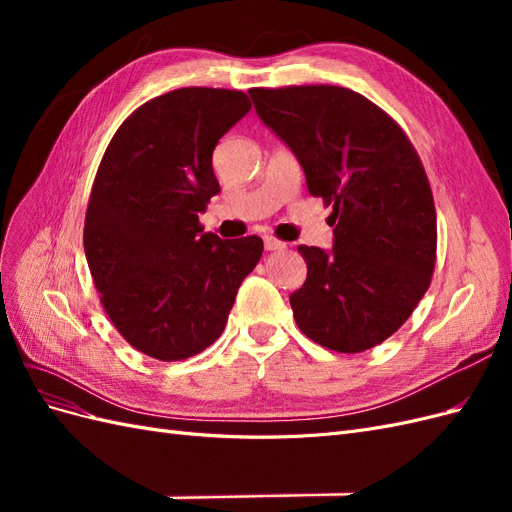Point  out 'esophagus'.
<instances>
[{
  "label": "esophagus",
  "instance_id": "34e87169",
  "mask_svg": "<svg viewBox=\"0 0 512 512\" xmlns=\"http://www.w3.org/2000/svg\"><path fill=\"white\" fill-rule=\"evenodd\" d=\"M284 247H286V243H284V241L275 239V237H265V250L275 252V250H284Z\"/></svg>",
  "mask_w": 512,
  "mask_h": 512
}]
</instances>
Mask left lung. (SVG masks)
Returning <instances> with one entry per match:
<instances>
[{"mask_svg": "<svg viewBox=\"0 0 512 512\" xmlns=\"http://www.w3.org/2000/svg\"><path fill=\"white\" fill-rule=\"evenodd\" d=\"M250 96L301 162L309 194L333 207V250L299 245L307 280L290 294L294 320L335 352L382 344L436 267V205L421 158L399 123L352 89L254 87Z\"/></svg>", "mask_w": 512, "mask_h": 512, "instance_id": "left-lung-1", "label": "left lung"}]
</instances>
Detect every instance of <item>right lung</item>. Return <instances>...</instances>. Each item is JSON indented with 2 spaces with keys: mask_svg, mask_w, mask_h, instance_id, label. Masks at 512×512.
Here are the masks:
<instances>
[{
  "mask_svg": "<svg viewBox=\"0 0 512 512\" xmlns=\"http://www.w3.org/2000/svg\"><path fill=\"white\" fill-rule=\"evenodd\" d=\"M252 108L237 89L183 87L138 106L108 143L85 213V256L104 312L158 361L209 348L226 327L262 239L198 222L220 192L211 156Z\"/></svg>",
  "mask_w": 512,
  "mask_h": 512,
  "instance_id": "right-lung-1",
  "label": "right lung"
}]
</instances>
